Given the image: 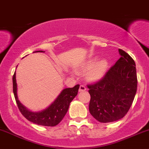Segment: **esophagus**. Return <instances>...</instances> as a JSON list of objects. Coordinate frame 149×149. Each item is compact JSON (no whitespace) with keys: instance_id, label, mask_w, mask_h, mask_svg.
<instances>
[{"instance_id":"obj_1","label":"esophagus","mask_w":149,"mask_h":149,"mask_svg":"<svg viewBox=\"0 0 149 149\" xmlns=\"http://www.w3.org/2000/svg\"><path fill=\"white\" fill-rule=\"evenodd\" d=\"M86 90V87L84 85H81L79 87V91H85Z\"/></svg>"}]
</instances>
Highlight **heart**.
<instances>
[{"mask_svg":"<svg viewBox=\"0 0 149 149\" xmlns=\"http://www.w3.org/2000/svg\"><path fill=\"white\" fill-rule=\"evenodd\" d=\"M94 63V61H90L84 65V70H88L87 79L89 81H97L101 79L106 73L108 68V62L106 60H101Z\"/></svg>","mask_w":149,"mask_h":149,"instance_id":"1","label":"heart"}]
</instances>
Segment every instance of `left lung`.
Masks as SVG:
<instances>
[{"label":"left lung","instance_id":"left-lung-1","mask_svg":"<svg viewBox=\"0 0 149 149\" xmlns=\"http://www.w3.org/2000/svg\"><path fill=\"white\" fill-rule=\"evenodd\" d=\"M121 57L95 83L87 84L91 96L89 112L100 123H111L123 118L130 109L137 91L135 61L123 49Z\"/></svg>","mask_w":149,"mask_h":149}]
</instances>
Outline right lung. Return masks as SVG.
<instances>
[{"instance_id":"obj_1","label":"right lung","mask_w":149,"mask_h":149,"mask_svg":"<svg viewBox=\"0 0 149 149\" xmlns=\"http://www.w3.org/2000/svg\"><path fill=\"white\" fill-rule=\"evenodd\" d=\"M43 52V51H36L34 52ZM79 88V84L76 85L73 88H65L63 90L62 92L60 94L54 102L47 109L41 112H32L24 107L18 100L17 92H16L17 85L16 81V73H14L13 76V91L19 111L29 121L39 125L53 127L59 124L67 113L70 103L77 95Z\"/></svg>"}]
</instances>
